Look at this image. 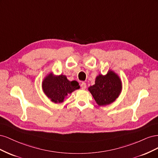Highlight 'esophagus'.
<instances>
[{
	"mask_svg": "<svg viewBox=\"0 0 158 158\" xmlns=\"http://www.w3.org/2000/svg\"><path fill=\"white\" fill-rule=\"evenodd\" d=\"M81 88H82V89H85V88H86V84H85V82H82V84H81L80 85Z\"/></svg>",
	"mask_w": 158,
	"mask_h": 158,
	"instance_id": "1",
	"label": "esophagus"
}]
</instances>
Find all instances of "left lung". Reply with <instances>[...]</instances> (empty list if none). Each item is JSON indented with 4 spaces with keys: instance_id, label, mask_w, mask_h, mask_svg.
I'll list each match as a JSON object with an SVG mask.
<instances>
[{
    "instance_id": "8db88e82",
    "label": "left lung",
    "mask_w": 158,
    "mask_h": 158,
    "mask_svg": "<svg viewBox=\"0 0 158 158\" xmlns=\"http://www.w3.org/2000/svg\"><path fill=\"white\" fill-rule=\"evenodd\" d=\"M122 89V82L119 76L112 70L106 75L99 74L95 84L88 88L95 101L99 106L111 104L118 97Z\"/></svg>"
}]
</instances>
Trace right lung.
<instances>
[{
  "instance_id": "add662e5",
  "label": "right lung",
  "mask_w": 158,
  "mask_h": 158,
  "mask_svg": "<svg viewBox=\"0 0 158 158\" xmlns=\"http://www.w3.org/2000/svg\"><path fill=\"white\" fill-rule=\"evenodd\" d=\"M42 88L51 101L60 103L64 102L69 94L79 89L80 85L75 80L70 82L64 75L55 76L50 73L43 81Z\"/></svg>"
}]
</instances>
